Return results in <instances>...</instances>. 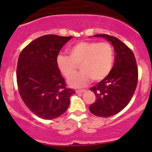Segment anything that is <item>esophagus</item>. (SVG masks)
<instances>
[{
  "label": "esophagus",
  "mask_w": 152,
  "mask_h": 152,
  "mask_svg": "<svg viewBox=\"0 0 152 152\" xmlns=\"http://www.w3.org/2000/svg\"><path fill=\"white\" fill-rule=\"evenodd\" d=\"M85 91H86V90H76V93H85Z\"/></svg>",
  "instance_id": "34e87169"
}]
</instances>
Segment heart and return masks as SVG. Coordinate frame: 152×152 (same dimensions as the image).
<instances>
[{"instance_id":"1","label":"heart","mask_w":152,"mask_h":152,"mask_svg":"<svg viewBox=\"0 0 152 152\" xmlns=\"http://www.w3.org/2000/svg\"><path fill=\"white\" fill-rule=\"evenodd\" d=\"M69 56L58 55L56 65L65 77L74 75L79 66L82 72L68 79V85L73 87H82L90 80L99 82L106 79L113 69L115 52L108 42L81 41L67 50Z\"/></svg>"}]
</instances>
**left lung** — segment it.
I'll return each mask as SVG.
<instances>
[{
	"label": "left lung",
	"instance_id": "left-lung-1",
	"mask_svg": "<svg viewBox=\"0 0 152 152\" xmlns=\"http://www.w3.org/2000/svg\"><path fill=\"white\" fill-rule=\"evenodd\" d=\"M110 41L114 46L115 62L106 79L91 87L96 102L90 106V113L99 117H110L120 113L131 101L138 81V69L132 50L117 37L96 34Z\"/></svg>",
	"mask_w": 152,
	"mask_h": 152
}]
</instances>
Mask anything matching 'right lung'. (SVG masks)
I'll return each mask as SVG.
<instances>
[{
    "label": "right lung",
    "instance_id": "right-lung-1",
    "mask_svg": "<svg viewBox=\"0 0 152 152\" xmlns=\"http://www.w3.org/2000/svg\"><path fill=\"white\" fill-rule=\"evenodd\" d=\"M72 37L47 34L26 45L20 53L17 66L19 94L36 115L50 120L62 115L75 93L67 88L56 65V57Z\"/></svg>",
    "mask_w": 152,
    "mask_h": 152
}]
</instances>
